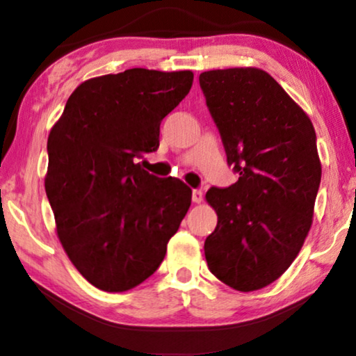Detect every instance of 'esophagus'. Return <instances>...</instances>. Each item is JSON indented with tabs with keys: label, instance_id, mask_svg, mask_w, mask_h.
<instances>
[{
	"label": "esophagus",
	"instance_id": "esophagus-1",
	"mask_svg": "<svg viewBox=\"0 0 356 356\" xmlns=\"http://www.w3.org/2000/svg\"><path fill=\"white\" fill-rule=\"evenodd\" d=\"M202 199H204V194H202L201 189H193V202L201 204Z\"/></svg>",
	"mask_w": 356,
	"mask_h": 356
}]
</instances>
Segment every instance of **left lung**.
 <instances>
[{
    "label": "left lung",
    "instance_id": "8db88e82",
    "mask_svg": "<svg viewBox=\"0 0 356 356\" xmlns=\"http://www.w3.org/2000/svg\"><path fill=\"white\" fill-rule=\"evenodd\" d=\"M227 162L240 175L211 188L217 227L204 243L209 269L240 291H254L289 269L313 223L321 160L309 116L257 67L199 76Z\"/></svg>",
    "mask_w": 356,
    "mask_h": 356
}]
</instances>
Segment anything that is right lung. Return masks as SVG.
<instances>
[{
  "label": "right lung",
  "instance_id": "1",
  "mask_svg": "<svg viewBox=\"0 0 356 356\" xmlns=\"http://www.w3.org/2000/svg\"><path fill=\"white\" fill-rule=\"evenodd\" d=\"M193 77L144 67L94 77L50 131L45 191L58 238L97 289L126 291L149 279L191 206V188L136 162L159 149L160 123Z\"/></svg>",
  "mask_w": 356,
  "mask_h": 356
}]
</instances>
